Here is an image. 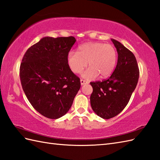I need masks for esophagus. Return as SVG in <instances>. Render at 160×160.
Wrapping results in <instances>:
<instances>
[{
    "mask_svg": "<svg viewBox=\"0 0 160 160\" xmlns=\"http://www.w3.org/2000/svg\"><path fill=\"white\" fill-rule=\"evenodd\" d=\"M87 82L86 80H82V79L80 80V84H81V85H84V84H87Z\"/></svg>",
    "mask_w": 160,
    "mask_h": 160,
    "instance_id": "esophagus-1",
    "label": "esophagus"
}]
</instances>
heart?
Here are the masks:
<instances>
[{
  "label": "heart",
  "mask_w": 160,
  "mask_h": 160,
  "mask_svg": "<svg viewBox=\"0 0 160 160\" xmlns=\"http://www.w3.org/2000/svg\"><path fill=\"white\" fill-rule=\"evenodd\" d=\"M116 49L111 44L101 42H87L78 48L77 52H69L68 63L74 73H79L86 68H89L82 73L85 79L91 80L97 78L109 76L117 64Z\"/></svg>",
  "instance_id": "obj_1"
}]
</instances>
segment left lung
<instances>
[{
    "mask_svg": "<svg viewBox=\"0 0 160 160\" xmlns=\"http://www.w3.org/2000/svg\"><path fill=\"white\" fill-rule=\"evenodd\" d=\"M118 53L117 64L107 80L90 82L92 87L91 105L101 118L109 119L127 106L139 78V69L134 54L118 41L112 39Z\"/></svg>",
    "mask_w": 160,
    "mask_h": 160,
    "instance_id": "1",
    "label": "left lung"
}]
</instances>
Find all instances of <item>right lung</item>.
<instances>
[{
	"label": "right lung",
	"mask_w": 160,
	"mask_h": 160,
	"mask_svg": "<svg viewBox=\"0 0 160 160\" xmlns=\"http://www.w3.org/2000/svg\"><path fill=\"white\" fill-rule=\"evenodd\" d=\"M73 37H46L26 52L20 68L22 88L32 107L43 116L57 119L71 108L80 80L70 69L68 54Z\"/></svg>",
	"instance_id": "obj_1"
}]
</instances>
